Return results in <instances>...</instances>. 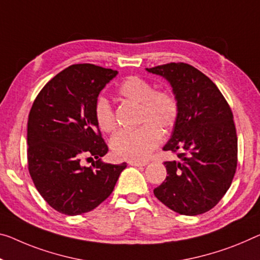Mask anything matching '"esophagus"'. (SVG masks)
<instances>
[{
    "instance_id": "1",
    "label": "esophagus",
    "mask_w": 260,
    "mask_h": 260,
    "mask_svg": "<svg viewBox=\"0 0 260 260\" xmlns=\"http://www.w3.org/2000/svg\"><path fill=\"white\" fill-rule=\"evenodd\" d=\"M129 164L131 166H136V167H139V166H145L147 161H138V160H130Z\"/></svg>"
}]
</instances>
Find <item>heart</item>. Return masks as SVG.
I'll return each mask as SVG.
<instances>
[{"label": "heart", "instance_id": "1", "mask_svg": "<svg viewBox=\"0 0 260 260\" xmlns=\"http://www.w3.org/2000/svg\"><path fill=\"white\" fill-rule=\"evenodd\" d=\"M123 100L141 105L138 129L119 131L110 139V149L117 158L144 160L161 142V133H169L179 117V103L173 93L154 89L152 83L139 77H129L118 87ZM98 126L103 133H113L117 121L109 101L99 98L94 108Z\"/></svg>", "mask_w": 260, "mask_h": 260}]
</instances>
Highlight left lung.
Instances as JSON below:
<instances>
[{"mask_svg": "<svg viewBox=\"0 0 260 260\" xmlns=\"http://www.w3.org/2000/svg\"><path fill=\"white\" fill-rule=\"evenodd\" d=\"M170 82L179 117L164 151L167 177L153 193L175 213L195 216L217 205L237 167V134L233 111L217 86L195 67L170 62L146 69Z\"/></svg>", "mask_w": 260, "mask_h": 260, "instance_id": "left-lung-1", "label": "left lung"}]
</instances>
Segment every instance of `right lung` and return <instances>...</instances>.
I'll return each instance as SVG.
<instances>
[{"instance_id":"right-lung-1","label":"right lung","mask_w":260,"mask_h":260,"mask_svg":"<svg viewBox=\"0 0 260 260\" xmlns=\"http://www.w3.org/2000/svg\"><path fill=\"white\" fill-rule=\"evenodd\" d=\"M118 72L91 63L67 67L36 98L27 119V165L43 199L59 213L75 216L113 193L126 164L101 160L108 152L94 116L98 96ZM85 156L97 161L82 167Z\"/></svg>"}]
</instances>
